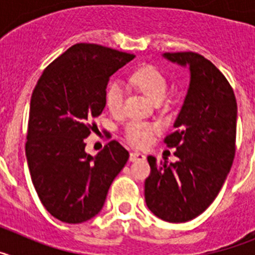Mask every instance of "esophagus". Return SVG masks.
Wrapping results in <instances>:
<instances>
[{
	"mask_svg": "<svg viewBox=\"0 0 255 255\" xmlns=\"http://www.w3.org/2000/svg\"><path fill=\"white\" fill-rule=\"evenodd\" d=\"M141 159H145V155L140 152H131L130 153V161L131 162H136V161H141Z\"/></svg>",
	"mask_w": 255,
	"mask_h": 255,
	"instance_id": "obj_1",
	"label": "esophagus"
}]
</instances>
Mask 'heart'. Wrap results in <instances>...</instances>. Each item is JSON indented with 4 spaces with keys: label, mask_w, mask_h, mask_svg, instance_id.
<instances>
[{
    "label": "heart",
    "mask_w": 255,
    "mask_h": 255,
    "mask_svg": "<svg viewBox=\"0 0 255 255\" xmlns=\"http://www.w3.org/2000/svg\"><path fill=\"white\" fill-rule=\"evenodd\" d=\"M130 80L153 102L162 101L167 94L168 84L163 74L153 66H144L135 70ZM126 88L120 80H114L106 89V106L112 114H120L124 107ZM157 125L144 121H130L125 126L126 139L136 147H144L150 143L157 131Z\"/></svg>",
    "instance_id": "obj_1"
}]
</instances>
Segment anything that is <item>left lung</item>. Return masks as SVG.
Here are the masks:
<instances>
[{
	"label": "left lung",
	"mask_w": 255,
	"mask_h": 255,
	"mask_svg": "<svg viewBox=\"0 0 255 255\" xmlns=\"http://www.w3.org/2000/svg\"><path fill=\"white\" fill-rule=\"evenodd\" d=\"M162 57L189 69V85L175 131L164 139L176 162L148 155L150 175L144 184L153 215L180 224L202 215L224 185L235 157L238 105L233 88L211 61L194 52Z\"/></svg>",
	"instance_id": "8db88e82"
}]
</instances>
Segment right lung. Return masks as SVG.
<instances>
[{
    "label": "right lung",
    "mask_w": 255,
    "mask_h": 255,
    "mask_svg": "<svg viewBox=\"0 0 255 255\" xmlns=\"http://www.w3.org/2000/svg\"><path fill=\"white\" fill-rule=\"evenodd\" d=\"M132 58L98 44H74L47 66L33 91L25 145L29 172L44 208L62 222L82 224L98 215L129 159L116 140L91 155L85 138L105 110L110 78Z\"/></svg>",
    "instance_id": "add662e5"
}]
</instances>
